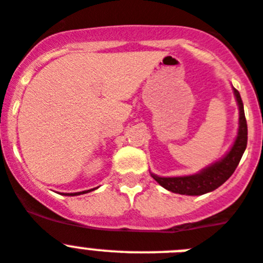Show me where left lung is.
Segmentation results:
<instances>
[{"label":"left lung","mask_w":263,"mask_h":263,"mask_svg":"<svg viewBox=\"0 0 263 263\" xmlns=\"http://www.w3.org/2000/svg\"><path fill=\"white\" fill-rule=\"evenodd\" d=\"M232 90H234L235 100H236L237 107H239V128H237L236 139L230 151L219 161L213 162L198 173L191 174V175L158 176L151 173L152 178L165 190L185 196L205 195V193H209L220 187L236 170L240 159L247 149L248 127L244 114V105H242L240 93L234 87H232Z\"/></svg>","instance_id":"1"}]
</instances>
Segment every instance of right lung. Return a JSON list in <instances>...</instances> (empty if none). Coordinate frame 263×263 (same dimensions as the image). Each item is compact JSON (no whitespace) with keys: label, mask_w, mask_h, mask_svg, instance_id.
Segmentation results:
<instances>
[{"label":"right lung","mask_w":263,"mask_h":263,"mask_svg":"<svg viewBox=\"0 0 263 263\" xmlns=\"http://www.w3.org/2000/svg\"><path fill=\"white\" fill-rule=\"evenodd\" d=\"M96 188H93V190H88V191H83V192H75V193H65V196H79V195H84V193H88V192H92V191H95Z\"/></svg>","instance_id":"add662e5"}]
</instances>
